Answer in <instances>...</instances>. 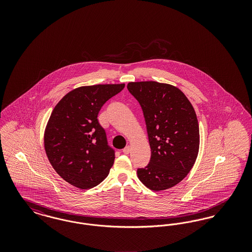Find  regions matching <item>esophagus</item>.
Returning <instances> with one entry per match:
<instances>
[{"mask_svg": "<svg viewBox=\"0 0 252 252\" xmlns=\"http://www.w3.org/2000/svg\"><path fill=\"white\" fill-rule=\"evenodd\" d=\"M129 152H130V146H126L124 149H123V153L124 154H126V155H127V154H129Z\"/></svg>", "mask_w": 252, "mask_h": 252, "instance_id": "obj_1", "label": "esophagus"}]
</instances>
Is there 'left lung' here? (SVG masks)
Returning a JSON list of instances; mask_svg holds the SVG:
<instances>
[{
    "label": "left lung",
    "mask_w": 252,
    "mask_h": 252,
    "mask_svg": "<svg viewBox=\"0 0 252 252\" xmlns=\"http://www.w3.org/2000/svg\"><path fill=\"white\" fill-rule=\"evenodd\" d=\"M127 90L141 105L151 148L139 180L152 191L169 189L192 169L199 148V126L192 104L178 88L155 81L130 82Z\"/></svg>",
    "instance_id": "left-lung-1"
}]
</instances>
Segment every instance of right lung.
Wrapping results in <instances>:
<instances>
[{"instance_id": "right-lung-1", "label": "right lung", "mask_w": 252, "mask_h": 252, "mask_svg": "<svg viewBox=\"0 0 252 252\" xmlns=\"http://www.w3.org/2000/svg\"><path fill=\"white\" fill-rule=\"evenodd\" d=\"M125 84L80 87L64 96L49 119L44 147L60 177L80 189H91L108 177L115 151L97 119L104 104Z\"/></svg>"}]
</instances>
